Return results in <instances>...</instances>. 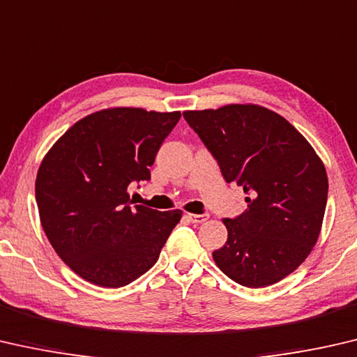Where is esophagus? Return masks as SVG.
<instances>
[{
  "label": "esophagus",
  "instance_id": "esophagus-1",
  "mask_svg": "<svg viewBox=\"0 0 357 357\" xmlns=\"http://www.w3.org/2000/svg\"><path fill=\"white\" fill-rule=\"evenodd\" d=\"M186 218H188L191 223H204V221H207L208 215H196V213H188L186 215Z\"/></svg>",
  "mask_w": 357,
  "mask_h": 357
}]
</instances>
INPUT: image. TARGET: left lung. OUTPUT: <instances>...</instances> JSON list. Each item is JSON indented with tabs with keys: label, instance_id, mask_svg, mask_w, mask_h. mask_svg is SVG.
<instances>
[{
	"label": "left lung",
	"instance_id": "left-lung-1",
	"mask_svg": "<svg viewBox=\"0 0 357 357\" xmlns=\"http://www.w3.org/2000/svg\"><path fill=\"white\" fill-rule=\"evenodd\" d=\"M183 116L226 182L248 195V208L223 220L227 241L213 261L248 288L280 282L319 237L329 188L323 161L288 120L256 104L186 110Z\"/></svg>",
	"mask_w": 357,
	"mask_h": 357
}]
</instances>
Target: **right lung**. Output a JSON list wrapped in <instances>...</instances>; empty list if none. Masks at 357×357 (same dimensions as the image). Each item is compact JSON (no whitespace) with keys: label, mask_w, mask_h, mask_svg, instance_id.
<instances>
[{"label":"right lung","mask_w":357,"mask_h":357,"mask_svg":"<svg viewBox=\"0 0 357 357\" xmlns=\"http://www.w3.org/2000/svg\"><path fill=\"white\" fill-rule=\"evenodd\" d=\"M180 112L104 109L74 123L40 162L36 202L56 255L86 282L121 288L160 258L182 210L132 206Z\"/></svg>","instance_id":"obj_1"}]
</instances>
